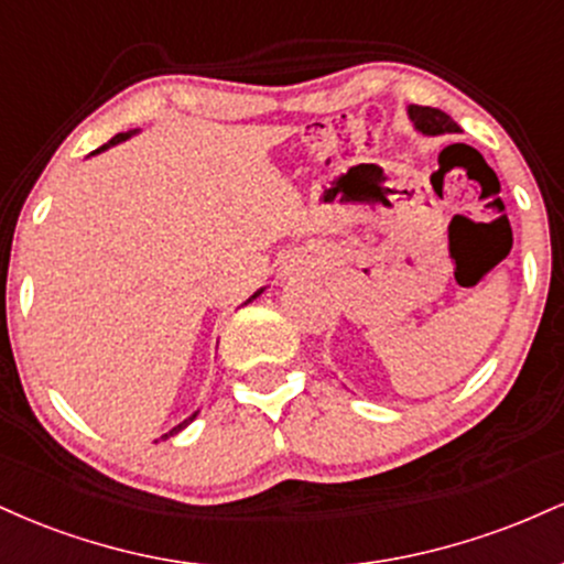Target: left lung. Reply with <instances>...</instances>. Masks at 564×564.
<instances>
[{
	"instance_id": "8db88e82",
	"label": "left lung",
	"mask_w": 564,
	"mask_h": 564,
	"mask_svg": "<svg viewBox=\"0 0 564 564\" xmlns=\"http://www.w3.org/2000/svg\"><path fill=\"white\" fill-rule=\"evenodd\" d=\"M408 119L413 121V127L422 134H453L462 132V127L451 119L448 113L440 111V108L430 106H408Z\"/></svg>"
}]
</instances>
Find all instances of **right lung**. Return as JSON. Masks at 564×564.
I'll return each instance as SVG.
<instances>
[{
	"mask_svg": "<svg viewBox=\"0 0 564 564\" xmlns=\"http://www.w3.org/2000/svg\"><path fill=\"white\" fill-rule=\"evenodd\" d=\"M132 134H138V129H134V132H119V134H116V138H111V140H108V142H106V145H100V148H97V151H95V153L106 151V148H111V145H116V142H121V140L132 138ZM260 294H262V289H260V291H257V294H254V296H249V300H246V302L257 300V296H260ZM196 416H198V411H196V413H193V416H187L183 424H177V426H174V430H170V432H166V435H161V440H166V437L177 435V432H180V430H185V426H187V424H191V422H193V419H196Z\"/></svg>",
	"mask_w": 564,
	"mask_h": 564,
	"instance_id": "right-lung-1",
	"label": "right lung"
}]
</instances>
